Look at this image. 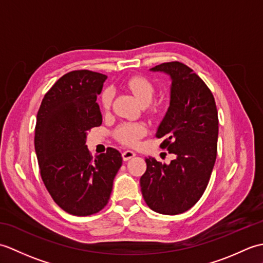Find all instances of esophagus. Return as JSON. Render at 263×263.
I'll use <instances>...</instances> for the list:
<instances>
[{
  "label": "esophagus",
  "instance_id": "34e87169",
  "mask_svg": "<svg viewBox=\"0 0 263 263\" xmlns=\"http://www.w3.org/2000/svg\"><path fill=\"white\" fill-rule=\"evenodd\" d=\"M136 156V153L132 152V150H125V152L122 153V157H123V160H130L131 158H133Z\"/></svg>",
  "mask_w": 263,
  "mask_h": 263
}]
</instances>
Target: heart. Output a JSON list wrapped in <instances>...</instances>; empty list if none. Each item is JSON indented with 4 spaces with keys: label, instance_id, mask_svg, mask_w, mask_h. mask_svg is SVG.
Returning <instances> with one entry per match:
<instances>
[{
    "label": "heart",
    "instance_id": "b5f03b06",
    "mask_svg": "<svg viewBox=\"0 0 263 263\" xmlns=\"http://www.w3.org/2000/svg\"><path fill=\"white\" fill-rule=\"evenodd\" d=\"M125 86L135 95V97L141 105H149L153 102L155 87L146 78L133 77L126 81ZM111 99H113V90L109 88L106 89L102 95V104L105 109L109 108ZM146 133L147 127L140 123H124L117 128L116 136L122 143L127 144V146H136Z\"/></svg>",
    "mask_w": 263,
    "mask_h": 263
}]
</instances>
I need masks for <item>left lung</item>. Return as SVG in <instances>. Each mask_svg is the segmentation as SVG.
Instances as JSON below:
<instances>
[{"mask_svg":"<svg viewBox=\"0 0 263 263\" xmlns=\"http://www.w3.org/2000/svg\"><path fill=\"white\" fill-rule=\"evenodd\" d=\"M150 71L171 77L170 107L156 137L165 139L160 147L176 158L168 165L146 158L141 192L150 209L178 215L198 202L209 183L217 157L218 111L210 89L187 65L168 62Z\"/></svg>","mask_w":263,"mask_h":263,"instance_id":"obj_1","label":"left lung"}]
</instances>
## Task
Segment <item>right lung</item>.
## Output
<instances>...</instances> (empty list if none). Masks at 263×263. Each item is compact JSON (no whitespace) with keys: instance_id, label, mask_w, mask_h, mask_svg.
Listing matches in <instances>:
<instances>
[{"instance_id":"right-lung-1","label":"right lung","mask_w":263,"mask_h":263,"mask_svg":"<svg viewBox=\"0 0 263 263\" xmlns=\"http://www.w3.org/2000/svg\"><path fill=\"white\" fill-rule=\"evenodd\" d=\"M107 77L77 70L61 77L44 96L37 113L35 150L42 180L60 208L90 216L107 204L122 166L119 150L92 158L87 133L103 122L97 95Z\"/></svg>"}]
</instances>
